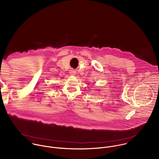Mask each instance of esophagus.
I'll return each mask as SVG.
<instances>
[{"instance_id": "esophagus-1", "label": "esophagus", "mask_w": 159, "mask_h": 159, "mask_svg": "<svg viewBox=\"0 0 159 159\" xmlns=\"http://www.w3.org/2000/svg\"><path fill=\"white\" fill-rule=\"evenodd\" d=\"M70 75H75V74H76V72H75V70H71L70 71Z\"/></svg>"}]
</instances>
